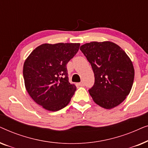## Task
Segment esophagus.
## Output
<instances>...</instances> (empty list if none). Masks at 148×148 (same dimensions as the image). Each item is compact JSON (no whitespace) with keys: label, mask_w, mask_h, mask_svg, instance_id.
<instances>
[{"label":"esophagus","mask_w":148,"mask_h":148,"mask_svg":"<svg viewBox=\"0 0 148 148\" xmlns=\"http://www.w3.org/2000/svg\"><path fill=\"white\" fill-rule=\"evenodd\" d=\"M78 85L79 86H82H82H84V82H81L80 83H79Z\"/></svg>","instance_id":"esophagus-1"}]
</instances>
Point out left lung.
Here are the masks:
<instances>
[{
    "label": "left lung",
    "instance_id": "obj_1",
    "mask_svg": "<svg viewBox=\"0 0 148 148\" xmlns=\"http://www.w3.org/2000/svg\"><path fill=\"white\" fill-rule=\"evenodd\" d=\"M80 50L94 73V85L89 90L94 102L106 109L121 104L131 92L135 75L133 62L126 52L110 41L84 44Z\"/></svg>",
    "mask_w": 148,
    "mask_h": 148
}]
</instances>
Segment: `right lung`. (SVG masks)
Segmentation results:
<instances>
[{
    "label": "right lung",
    "instance_id": "1",
    "mask_svg": "<svg viewBox=\"0 0 148 148\" xmlns=\"http://www.w3.org/2000/svg\"><path fill=\"white\" fill-rule=\"evenodd\" d=\"M79 43L42 44L26 58L23 75L31 98L49 111L67 106L76 90L69 82L66 64L75 55Z\"/></svg>",
    "mask_w": 148,
    "mask_h": 148
}]
</instances>
